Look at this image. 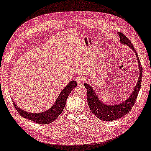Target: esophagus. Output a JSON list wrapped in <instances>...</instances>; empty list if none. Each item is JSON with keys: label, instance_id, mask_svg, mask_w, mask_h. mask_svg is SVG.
<instances>
[{"label": "esophagus", "instance_id": "34e87169", "mask_svg": "<svg viewBox=\"0 0 151 151\" xmlns=\"http://www.w3.org/2000/svg\"><path fill=\"white\" fill-rule=\"evenodd\" d=\"M76 81L78 84H81L84 82V78L83 77L79 76L76 78Z\"/></svg>", "mask_w": 151, "mask_h": 151}]
</instances>
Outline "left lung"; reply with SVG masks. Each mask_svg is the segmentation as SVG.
I'll return each mask as SVG.
<instances>
[{
	"mask_svg": "<svg viewBox=\"0 0 151 151\" xmlns=\"http://www.w3.org/2000/svg\"><path fill=\"white\" fill-rule=\"evenodd\" d=\"M118 35L120 36L121 43L128 45L131 49H133L134 52H135L136 55H137L139 68V77L137 86L134 87V89L130 95V97L126 101L117 105L109 106L105 104L104 102L102 103L101 101H99V96H97L95 92H94L92 88L89 84L84 83V86H85L87 90V100L88 106H89L91 112L98 119L104 121H112L119 119L129 112L135 103V101L137 100L139 91L140 90L141 87L143 69L137 53L134 49L133 44L131 43L130 40L126 37V35H124L122 32H118Z\"/></svg>",
	"mask_w": 151,
	"mask_h": 151,
	"instance_id": "8db88e82",
	"label": "left lung"
}]
</instances>
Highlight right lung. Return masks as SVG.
<instances>
[{"mask_svg":"<svg viewBox=\"0 0 151 151\" xmlns=\"http://www.w3.org/2000/svg\"><path fill=\"white\" fill-rule=\"evenodd\" d=\"M76 86H77L76 81H71L67 86L61 91V93L58 96L56 101L55 102L53 106L47 111H44L41 113H31L24 111L18 108L13 101L14 106L17 110L18 113L24 118L27 119L32 122L40 124H49L54 122L63 111L68 95Z\"/></svg>","mask_w":151,"mask_h":151,"instance_id":"1","label":"right lung"}]
</instances>
